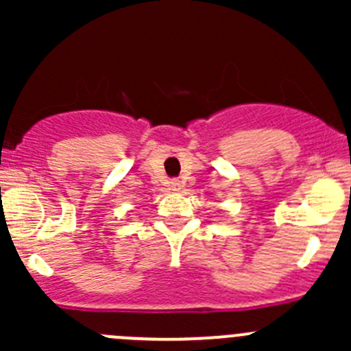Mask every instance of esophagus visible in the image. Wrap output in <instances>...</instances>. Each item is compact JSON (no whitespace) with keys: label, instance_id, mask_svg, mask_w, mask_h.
<instances>
[{"label":"esophagus","instance_id":"34e87169","mask_svg":"<svg viewBox=\"0 0 351 351\" xmlns=\"http://www.w3.org/2000/svg\"><path fill=\"white\" fill-rule=\"evenodd\" d=\"M175 185H178V183H175Z\"/></svg>","mask_w":351,"mask_h":351}]
</instances>
